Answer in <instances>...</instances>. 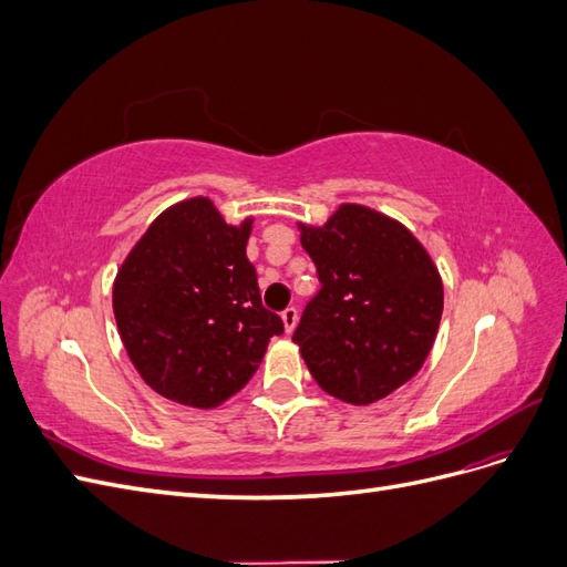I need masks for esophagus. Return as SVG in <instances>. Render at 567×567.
Segmentation results:
<instances>
[{"mask_svg": "<svg viewBox=\"0 0 567 567\" xmlns=\"http://www.w3.org/2000/svg\"><path fill=\"white\" fill-rule=\"evenodd\" d=\"M281 321H284V331L293 333V329L298 326V310H296V307H288V310H284Z\"/></svg>", "mask_w": 567, "mask_h": 567, "instance_id": "esophagus-1", "label": "esophagus"}]
</instances>
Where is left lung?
<instances>
[{
    "instance_id": "8db88e82",
    "label": "left lung",
    "mask_w": 567,
    "mask_h": 567,
    "mask_svg": "<svg viewBox=\"0 0 567 567\" xmlns=\"http://www.w3.org/2000/svg\"><path fill=\"white\" fill-rule=\"evenodd\" d=\"M321 290L293 333L331 398L367 406L421 371L440 329L444 288L431 252L402 221L340 203L323 225L298 221Z\"/></svg>"
}]
</instances>
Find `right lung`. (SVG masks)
<instances>
[{
  "mask_svg": "<svg viewBox=\"0 0 567 567\" xmlns=\"http://www.w3.org/2000/svg\"><path fill=\"white\" fill-rule=\"evenodd\" d=\"M208 196L165 208L125 255L113 315L130 362L161 398L215 409L246 388L284 321L265 310L246 246Z\"/></svg>",
  "mask_w": 567,
  "mask_h": 567,
  "instance_id": "obj_1",
  "label": "right lung"
}]
</instances>
